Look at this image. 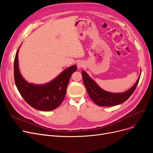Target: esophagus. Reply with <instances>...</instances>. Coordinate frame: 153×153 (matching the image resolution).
<instances>
[{
  "mask_svg": "<svg viewBox=\"0 0 153 153\" xmlns=\"http://www.w3.org/2000/svg\"><path fill=\"white\" fill-rule=\"evenodd\" d=\"M84 65H85L84 62L83 61H79L77 63V68L79 69H81V68H83L84 66Z\"/></svg>",
  "mask_w": 153,
  "mask_h": 153,
  "instance_id": "1",
  "label": "esophagus"
}]
</instances>
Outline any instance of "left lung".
Masks as SVG:
<instances>
[{"label":"left lung","instance_id":"obj_1","mask_svg":"<svg viewBox=\"0 0 153 153\" xmlns=\"http://www.w3.org/2000/svg\"><path fill=\"white\" fill-rule=\"evenodd\" d=\"M82 76L84 85L89 97L95 104L100 107L117 105L128 100L135 91L140 77V76L134 85L126 92L123 93H111L101 89L84 71H82Z\"/></svg>","mask_w":153,"mask_h":153}]
</instances>
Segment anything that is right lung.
<instances>
[{"label":"right lung","instance_id":"1","mask_svg":"<svg viewBox=\"0 0 153 153\" xmlns=\"http://www.w3.org/2000/svg\"><path fill=\"white\" fill-rule=\"evenodd\" d=\"M14 60V79L22 97L33 108L42 111H51L58 107L65 97L70 77L77 66H72L64 70L53 81L43 85L27 82L22 76L19 68L18 54Z\"/></svg>","mask_w":153,"mask_h":153}]
</instances>
